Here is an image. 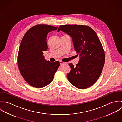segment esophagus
<instances>
[{
  "instance_id": "34e87169",
  "label": "esophagus",
  "mask_w": 122,
  "mask_h": 122,
  "mask_svg": "<svg viewBox=\"0 0 122 122\" xmlns=\"http://www.w3.org/2000/svg\"><path fill=\"white\" fill-rule=\"evenodd\" d=\"M60 65L61 66H63V65H64L65 64H66V63L63 62H62L61 61H60Z\"/></svg>"
}]
</instances>
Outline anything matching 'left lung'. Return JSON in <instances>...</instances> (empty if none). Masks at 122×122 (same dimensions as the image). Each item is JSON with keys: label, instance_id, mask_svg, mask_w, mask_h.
<instances>
[{"label": "left lung", "instance_id": "8db88e82", "mask_svg": "<svg viewBox=\"0 0 122 122\" xmlns=\"http://www.w3.org/2000/svg\"><path fill=\"white\" fill-rule=\"evenodd\" d=\"M60 31L70 35L80 57L76 66L69 64L68 80L80 89L91 86L99 78L104 65V52L98 36L89 26L76 24L60 26L57 32Z\"/></svg>", "mask_w": 122, "mask_h": 122}]
</instances>
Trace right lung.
<instances>
[{
    "mask_svg": "<svg viewBox=\"0 0 122 122\" xmlns=\"http://www.w3.org/2000/svg\"><path fill=\"white\" fill-rule=\"evenodd\" d=\"M57 29L48 25H37L30 29L21 40L18 65L23 78L33 87L40 88L49 85L60 66L59 61L51 63L43 55L48 49L47 34Z\"/></svg>",
    "mask_w": 122,
    "mask_h": 122,
    "instance_id": "obj_1",
    "label": "right lung"
}]
</instances>
